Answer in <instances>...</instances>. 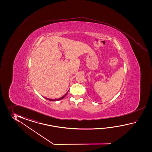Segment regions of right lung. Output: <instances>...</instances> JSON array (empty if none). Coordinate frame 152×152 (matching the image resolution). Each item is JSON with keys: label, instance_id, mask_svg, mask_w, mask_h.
Instances as JSON below:
<instances>
[{"label": "right lung", "instance_id": "add662e5", "mask_svg": "<svg viewBox=\"0 0 152 152\" xmlns=\"http://www.w3.org/2000/svg\"><path fill=\"white\" fill-rule=\"evenodd\" d=\"M68 92H68H67L66 94H65L64 96H63L62 97H61V98H58V99H49V98H45V99H47V100H50V101H58V100H61V99H62L64 98H65V96L67 95V94Z\"/></svg>", "mask_w": 152, "mask_h": 152}]
</instances>
